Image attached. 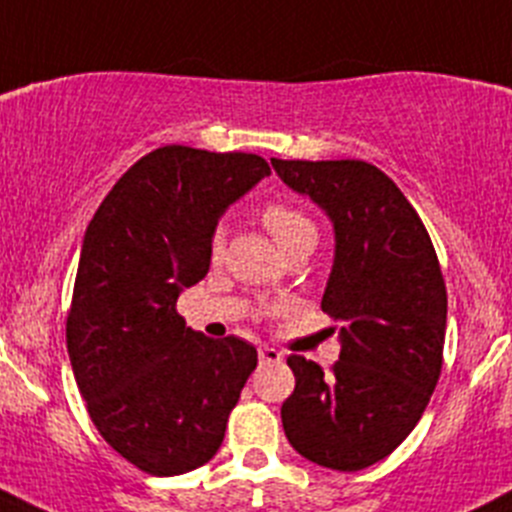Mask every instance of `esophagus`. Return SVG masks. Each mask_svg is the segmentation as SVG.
Returning a JSON list of instances; mask_svg holds the SVG:
<instances>
[{"instance_id": "1", "label": "esophagus", "mask_w": 512, "mask_h": 512, "mask_svg": "<svg viewBox=\"0 0 512 512\" xmlns=\"http://www.w3.org/2000/svg\"><path fill=\"white\" fill-rule=\"evenodd\" d=\"M283 361V353L272 346H260V364H280Z\"/></svg>"}]
</instances>
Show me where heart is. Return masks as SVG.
Masks as SVG:
<instances>
[{
	"instance_id": "obj_1",
	"label": "heart",
	"mask_w": 512,
	"mask_h": 512,
	"mask_svg": "<svg viewBox=\"0 0 512 512\" xmlns=\"http://www.w3.org/2000/svg\"><path fill=\"white\" fill-rule=\"evenodd\" d=\"M260 219L283 252L293 250L298 245H315V240H318V227H315L313 219L305 212H300L298 207H293V204H265ZM219 255H222V234L217 232L212 240V257Z\"/></svg>"
}]
</instances>
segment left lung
Listing matches in <instances>:
<instances>
[{
    "instance_id": "obj_1",
    "label": "left lung",
    "mask_w": 512,
    "mask_h": 512,
    "mask_svg": "<svg viewBox=\"0 0 512 512\" xmlns=\"http://www.w3.org/2000/svg\"><path fill=\"white\" fill-rule=\"evenodd\" d=\"M272 169L333 222L321 308L343 323L331 374L288 358L295 391L280 409L285 437L315 465L364 470L409 437L437 386L447 328L437 252L417 209L376 166L272 159Z\"/></svg>"
}]
</instances>
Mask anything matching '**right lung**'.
<instances>
[{
    "label": "right lung",
    "instance_id": "1",
    "mask_svg": "<svg viewBox=\"0 0 512 512\" xmlns=\"http://www.w3.org/2000/svg\"><path fill=\"white\" fill-rule=\"evenodd\" d=\"M265 176L262 156L161 146L116 181L85 229L70 364L100 437L148 475L212 460L257 366L242 338L186 328L176 300L209 272L224 209Z\"/></svg>",
    "mask_w": 512,
    "mask_h": 512
}]
</instances>
